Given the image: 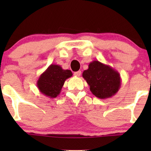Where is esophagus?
Segmentation results:
<instances>
[{
    "label": "esophagus",
    "instance_id": "esophagus-1",
    "mask_svg": "<svg viewBox=\"0 0 151 151\" xmlns=\"http://www.w3.org/2000/svg\"><path fill=\"white\" fill-rule=\"evenodd\" d=\"M74 75H75L76 76H77V77H79V76H80V75H81V71H76L74 73Z\"/></svg>",
    "mask_w": 151,
    "mask_h": 151
}]
</instances>
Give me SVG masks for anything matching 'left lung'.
Returning a JSON list of instances; mask_svg holds the SVG:
<instances>
[{
  "instance_id": "obj_1",
  "label": "left lung",
  "mask_w": 151,
  "mask_h": 151,
  "mask_svg": "<svg viewBox=\"0 0 151 151\" xmlns=\"http://www.w3.org/2000/svg\"><path fill=\"white\" fill-rule=\"evenodd\" d=\"M82 77L89 85L91 92L100 99L115 96L121 86L119 72L98 60L89 63L88 69L82 73Z\"/></svg>"
}]
</instances>
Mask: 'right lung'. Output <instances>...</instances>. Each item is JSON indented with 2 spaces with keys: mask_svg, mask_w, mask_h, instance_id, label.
<instances>
[{
  "mask_svg": "<svg viewBox=\"0 0 151 151\" xmlns=\"http://www.w3.org/2000/svg\"><path fill=\"white\" fill-rule=\"evenodd\" d=\"M73 73L70 70L63 69L60 65H51L41 74L37 81V87L41 93L54 98L60 93L65 80Z\"/></svg>",
  "mask_w": 151,
  "mask_h": 151,
  "instance_id": "right-lung-1",
  "label": "right lung"
}]
</instances>
